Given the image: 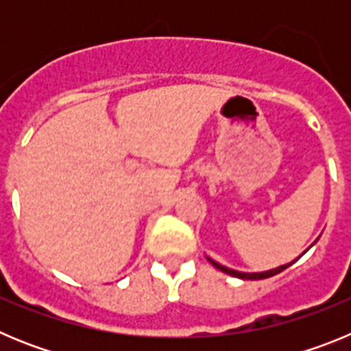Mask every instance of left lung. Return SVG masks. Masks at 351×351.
<instances>
[{
    "label": "left lung",
    "instance_id": "obj_1",
    "mask_svg": "<svg viewBox=\"0 0 351 351\" xmlns=\"http://www.w3.org/2000/svg\"><path fill=\"white\" fill-rule=\"evenodd\" d=\"M207 260L213 263L214 267L219 269L221 272H225V274H230V276H234V278H241V280H265V278H271V276L280 274V272H283L285 269L290 267L291 263L295 262V260H293V262L287 263V265H281V267L271 269V271H265V272H239V271H234V269L225 267V265H221V263H218V262H214V260H210V258H207Z\"/></svg>",
    "mask_w": 351,
    "mask_h": 351
}]
</instances>
